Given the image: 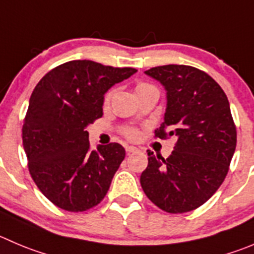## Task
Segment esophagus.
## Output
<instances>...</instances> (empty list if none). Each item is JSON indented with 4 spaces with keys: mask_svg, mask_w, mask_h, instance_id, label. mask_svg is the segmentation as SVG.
Segmentation results:
<instances>
[{
    "mask_svg": "<svg viewBox=\"0 0 254 254\" xmlns=\"http://www.w3.org/2000/svg\"><path fill=\"white\" fill-rule=\"evenodd\" d=\"M126 152L127 153H136V152H138V148L137 147H133V146H127L126 147Z\"/></svg>",
    "mask_w": 254,
    "mask_h": 254,
    "instance_id": "obj_1",
    "label": "esophagus"
}]
</instances>
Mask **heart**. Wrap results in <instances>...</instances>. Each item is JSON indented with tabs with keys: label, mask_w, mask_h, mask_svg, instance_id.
<instances>
[{
	"label": "heart",
	"mask_w": 254,
	"mask_h": 254,
	"mask_svg": "<svg viewBox=\"0 0 254 254\" xmlns=\"http://www.w3.org/2000/svg\"><path fill=\"white\" fill-rule=\"evenodd\" d=\"M152 84L149 83H146V82H139L138 84L136 86V92H139V91H143V89H147V88H152ZM113 93H115V91H110V92L106 95V98H105V103H110L111 98H112ZM126 136L128 137V138L131 139H134L138 137V131L137 129H128V131H126Z\"/></svg>",
	"instance_id": "obj_1"
}]
</instances>
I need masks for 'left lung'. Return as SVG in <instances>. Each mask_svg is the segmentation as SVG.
I'll return each instance as SVG.
<instances>
[{"label":"left lung","instance_id":"1","mask_svg":"<svg viewBox=\"0 0 254 254\" xmlns=\"http://www.w3.org/2000/svg\"><path fill=\"white\" fill-rule=\"evenodd\" d=\"M144 73L167 92L165 122L154 134L175 136L177 143L166 159L147 151L141 186L168 213L193 211L216 193L228 173L237 143L228 98L211 76L194 67L167 64Z\"/></svg>","mask_w":254,"mask_h":254}]
</instances>
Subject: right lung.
<instances>
[{"instance_id":"right-lung-1","label":"right lung","mask_w":254,"mask_h":254,"mask_svg":"<svg viewBox=\"0 0 254 254\" xmlns=\"http://www.w3.org/2000/svg\"><path fill=\"white\" fill-rule=\"evenodd\" d=\"M136 72L77 60L51 69L33 89L23 148L38 190L60 208L83 212L105 198L126 151L120 143L92 151L86 128L102 117L108 89Z\"/></svg>"}]
</instances>
